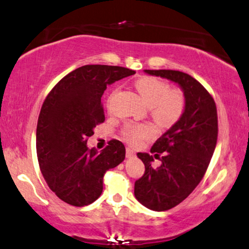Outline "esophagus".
Returning <instances> with one entry per match:
<instances>
[{
    "label": "esophagus",
    "instance_id": "esophagus-1",
    "mask_svg": "<svg viewBox=\"0 0 249 249\" xmlns=\"http://www.w3.org/2000/svg\"><path fill=\"white\" fill-rule=\"evenodd\" d=\"M125 156H127V158H133L136 156V152L131 148H127L125 149Z\"/></svg>",
    "mask_w": 249,
    "mask_h": 249
}]
</instances>
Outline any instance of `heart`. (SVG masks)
Masks as SVG:
<instances>
[{
	"label": "heart",
	"mask_w": 249,
	"mask_h": 249,
	"mask_svg": "<svg viewBox=\"0 0 249 249\" xmlns=\"http://www.w3.org/2000/svg\"><path fill=\"white\" fill-rule=\"evenodd\" d=\"M136 89L147 105L154 119L162 127L175 124L185 112L186 97L180 89H170L167 82L156 76L138 79ZM154 125L148 124H128L122 128V137L131 144H137L155 135Z\"/></svg>",
	"instance_id": "1"
}]
</instances>
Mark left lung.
<instances>
[{"mask_svg": "<svg viewBox=\"0 0 249 249\" xmlns=\"http://www.w3.org/2000/svg\"><path fill=\"white\" fill-rule=\"evenodd\" d=\"M144 72L178 83L186 97L180 119L151 147L150 152L161 164L154 168V156L137 154L144 163L143 176L135 182L137 200L149 209L164 212L185 200L206 174L217 143V108L212 94L185 72Z\"/></svg>", "mask_w": 249, "mask_h": 249, "instance_id": "left-lung-1", "label": "left lung"}]
</instances>
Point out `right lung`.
<instances>
[{
  "label": "right lung",
  "mask_w": 249,
  "mask_h": 249,
  "mask_svg": "<svg viewBox=\"0 0 249 249\" xmlns=\"http://www.w3.org/2000/svg\"><path fill=\"white\" fill-rule=\"evenodd\" d=\"M135 73L116 66H83L61 79L45 98L37 119V160L50 189L67 204H92L102 193L107 170L124 160L121 141L110 140L101 152L88 148L87 141L105 121L101 97L107 86Z\"/></svg>",
  "instance_id": "obj_1"
}]
</instances>
